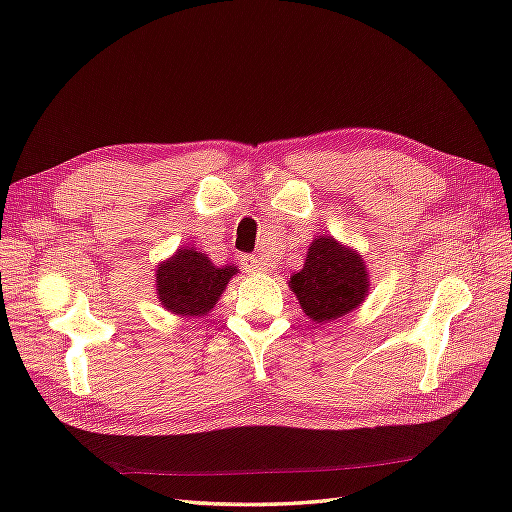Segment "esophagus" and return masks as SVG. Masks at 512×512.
I'll list each match as a JSON object with an SVG mask.
<instances>
[{"label":"esophagus","mask_w":512,"mask_h":512,"mask_svg":"<svg viewBox=\"0 0 512 512\" xmlns=\"http://www.w3.org/2000/svg\"><path fill=\"white\" fill-rule=\"evenodd\" d=\"M239 262H242V268L246 273H266L268 270V262L264 257H257V255H242L239 257Z\"/></svg>","instance_id":"34e87169"}]
</instances>
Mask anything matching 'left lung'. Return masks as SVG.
<instances>
[{"instance_id": "1", "label": "left lung", "mask_w": 512, "mask_h": 512, "mask_svg": "<svg viewBox=\"0 0 512 512\" xmlns=\"http://www.w3.org/2000/svg\"><path fill=\"white\" fill-rule=\"evenodd\" d=\"M288 286L310 321L328 323L361 306L369 290V275L354 248L319 235L308 248L306 264L290 277Z\"/></svg>"}]
</instances>
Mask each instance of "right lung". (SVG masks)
Wrapping results in <instances>:
<instances>
[{
	"label": "right lung",
	"mask_w": 512,
	"mask_h": 512,
	"mask_svg": "<svg viewBox=\"0 0 512 512\" xmlns=\"http://www.w3.org/2000/svg\"><path fill=\"white\" fill-rule=\"evenodd\" d=\"M235 266H215L193 246H182L176 255L156 268V295L162 308L180 317H204L215 308Z\"/></svg>",
	"instance_id": "add662e5"
}]
</instances>
